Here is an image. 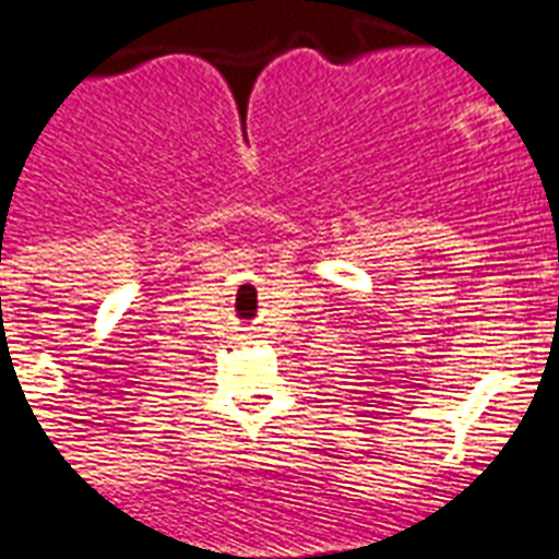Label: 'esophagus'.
<instances>
[{
  "label": "esophagus",
  "instance_id": "esophagus-1",
  "mask_svg": "<svg viewBox=\"0 0 559 559\" xmlns=\"http://www.w3.org/2000/svg\"><path fill=\"white\" fill-rule=\"evenodd\" d=\"M237 340H240V343H251V334H237Z\"/></svg>",
  "mask_w": 559,
  "mask_h": 559
}]
</instances>
